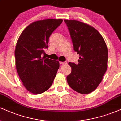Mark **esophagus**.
<instances>
[{
	"label": "esophagus",
	"mask_w": 121,
	"mask_h": 121,
	"mask_svg": "<svg viewBox=\"0 0 121 121\" xmlns=\"http://www.w3.org/2000/svg\"><path fill=\"white\" fill-rule=\"evenodd\" d=\"M60 64L61 65H65L67 64V62L66 61H65V62H60Z\"/></svg>",
	"instance_id": "obj_1"
}]
</instances>
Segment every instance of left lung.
Wrapping results in <instances>:
<instances>
[{
  "label": "left lung",
  "mask_w": 121,
  "mask_h": 121,
  "mask_svg": "<svg viewBox=\"0 0 121 121\" xmlns=\"http://www.w3.org/2000/svg\"><path fill=\"white\" fill-rule=\"evenodd\" d=\"M70 33L73 49L80 55L66 80L72 89L89 94L100 84L107 70L108 51L101 35L93 27L77 20H64Z\"/></svg>",
  "instance_id": "obj_1"
}]
</instances>
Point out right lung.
Returning a JSON list of instances; mask_svg holds the SVG:
<instances>
[{
	"label": "right lung",
	"mask_w": 121,
	"mask_h": 121,
	"mask_svg": "<svg viewBox=\"0 0 121 121\" xmlns=\"http://www.w3.org/2000/svg\"><path fill=\"white\" fill-rule=\"evenodd\" d=\"M62 19L38 20L22 32L15 48L16 68L26 89L33 94L44 92L52 85L60 64L58 61L41 57L48 48L49 38Z\"/></svg>",
	"instance_id": "obj_1"
}]
</instances>
